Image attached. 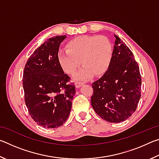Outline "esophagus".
Wrapping results in <instances>:
<instances>
[{"label": "esophagus", "mask_w": 159, "mask_h": 159, "mask_svg": "<svg viewBox=\"0 0 159 159\" xmlns=\"http://www.w3.org/2000/svg\"><path fill=\"white\" fill-rule=\"evenodd\" d=\"M83 84V83H80V82H76V84H75V85H76V88H79L80 86H81Z\"/></svg>", "instance_id": "1"}]
</instances>
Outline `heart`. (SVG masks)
<instances>
[{"mask_svg": "<svg viewBox=\"0 0 159 159\" xmlns=\"http://www.w3.org/2000/svg\"><path fill=\"white\" fill-rule=\"evenodd\" d=\"M66 48V50L57 52L58 63L70 75L74 74L82 63L83 66L75 76L76 80H88L94 74L95 76L103 74L111 64L113 47L105 36H78L67 43Z\"/></svg>", "mask_w": 159, "mask_h": 159, "instance_id": "heart-1", "label": "heart"}]
</instances>
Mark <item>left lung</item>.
Here are the masks:
<instances>
[{
	"label": "left lung",
	"instance_id": "8db88e82",
	"mask_svg": "<svg viewBox=\"0 0 159 159\" xmlns=\"http://www.w3.org/2000/svg\"><path fill=\"white\" fill-rule=\"evenodd\" d=\"M109 69L92 84L91 104L96 114L110 123H120L135 111L141 97L139 66L129 48L116 35Z\"/></svg>",
	"mask_w": 159,
	"mask_h": 159
}]
</instances>
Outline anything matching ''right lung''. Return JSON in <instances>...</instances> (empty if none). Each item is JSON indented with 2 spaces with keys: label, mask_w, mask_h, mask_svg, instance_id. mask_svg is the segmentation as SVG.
<instances>
[{
  "label": "right lung",
  "mask_w": 159,
  "mask_h": 159,
  "mask_svg": "<svg viewBox=\"0 0 159 159\" xmlns=\"http://www.w3.org/2000/svg\"><path fill=\"white\" fill-rule=\"evenodd\" d=\"M66 36L48 39L34 51L26 61L23 74L25 100L31 117L46 128L62 125L69 117L76 93L69 85L57 61L60 45Z\"/></svg>",
  "instance_id": "1"
}]
</instances>
